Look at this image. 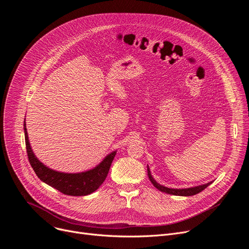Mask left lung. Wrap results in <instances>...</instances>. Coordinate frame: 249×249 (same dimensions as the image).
Segmentation results:
<instances>
[{
    "label": "left lung",
    "instance_id": "left-lung-1",
    "mask_svg": "<svg viewBox=\"0 0 249 249\" xmlns=\"http://www.w3.org/2000/svg\"><path fill=\"white\" fill-rule=\"evenodd\" d=\"M147 175H148V178H149L150 182L153 183L154 186H155L157 189H159V190L161 191V192H166V193H168V194H172V196H194V194H197V193L201 192L203 189H205L209 185L212 184V182H209V183H207V184L196 186V187H190V188H185V189H174V188H168V187H165V186H163V185L159 184V183L153 178V176H151L148 166H147Z\"/></svg>",
    "mask_w": 249,
    "mask_h": 249
}]
</instances>
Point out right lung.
Here are the masks:
<instances>
[{
  "label": "right lung",
  "mask_w": 249,
  "mask_h": 249,
  "mask_svg": "<svg viewBox=\"0 0 249 249\" xmlns=\"http://www.w3.org/2000/svg\"><path fill=\"white\" fill-rule=\"evenodd\" d=\"M24 134L27 157L32 169L36 172V176L42 182L47 183L48 185L56 188L63 194H66V196H84L94 192L103 184L105 179L107 178V173H109V170L112 165V161L116 155V151H113V153L107 155L104 159L101 164H99L95 168L89 171L75 173V174L61 173L46 167L35 156L34 151H32L29 144L25 121Z\"/></svg>",
  "instance_id": "1"
}]
</instances>
